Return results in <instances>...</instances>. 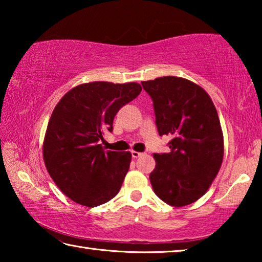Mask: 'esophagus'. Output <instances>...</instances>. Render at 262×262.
<instances>
[{"instance_id":"34e87169","label":"esophagus","mask_w":262,"mask_h":262,"mask_svg":"<svg viewBox=\"0 0 262 262\" xmlns=\"http://www.w3.org/2000/svg\"><path fill=\"white\" fill-rule=\"evenodd\" d=\"M142 152H139V151H135V150H132V156H133V158H137V157H140V156H142Z\"/></svg>"}]
</instances>
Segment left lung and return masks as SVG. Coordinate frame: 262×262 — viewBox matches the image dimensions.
Returning a JSON list of instances; mask_svg holds the SVG:
<instances>
[{
	"mask_svg": "<svg viewBox=\"0 0 262 262\" xmlns=\"http://www.w3.org/2000/svg\"><path fill=\"white\" fill-rule=\"evenodd\" d=\"M142 85L152 98L159 135L172 136L171 152L154 154V192L172 207L190 205L209 189L223 162L215 105L200 85L183 77H158Z\"/></svg>",
	"mask_w": 262,
	"mask_h": 262,
	"instance_id": "obj_1",
	"label": "left lung"
}]
</instances>
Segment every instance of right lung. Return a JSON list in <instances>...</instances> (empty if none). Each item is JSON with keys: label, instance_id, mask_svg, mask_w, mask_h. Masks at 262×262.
Wrapping results in <instances>:
<instances>
[{"label": "right lung", "instance_id": "obj_1", "mask_svg": "<svg viewBox=\"0 0 262 262\" xmlns=\"http://www.w3.org/2000/svg\"><path fill=\"white\" fill-rule=\"evenodd\" d=\"M130 82L83 83L69 90L53 110L42 143L48 173L74 202L97 207L119 193L129 170V151H105L100 140L112 132L115 114L140 95Z\"/></svg>", "mask_w": 262, "mask_h": 262}]
</instances>
